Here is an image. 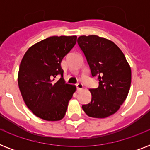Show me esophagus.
Here are the masks:
<instances>
[{
	"instance_id": "esophagus-1",
	"label": "esophagus",
	"mask_w": 150,
	"mask_h": 150,
	"mask_svg": "<svg viewBox=\"0 0 150 150\" xmlns=\"http://www.w3.org/2000/svg\"><path fill=\"white\" fill-rule=\"evenodd\" d=\"M76 87H77L78 91H79V90L83 89V85L82 83H78V84H76Z\"/></svg>"
}]
</instances>
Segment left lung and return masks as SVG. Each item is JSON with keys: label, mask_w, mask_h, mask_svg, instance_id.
<instances>
[{"label": "left lung", "mask_w": 150, "mask_h": 150, "mask_svg": "<svg viewBox=\"0 0 150 150\" xmlns=\"http://www.w3.org/2000/svg\"><path fill=\"white\" fill-rule=\"evenodd\" d=\"M92 76H98L99 86L89 89L91 102L82 105L89 117L105 118L115 114L128 96L132 81L131 67L117 46L103 37L90 35L78 38Z\"/></svg>", "instance_id": "8db88e82"}]
</instances>
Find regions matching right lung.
<instances>
[{
    "mask_svg": "<svg viewBox=\"0 0 150 150\" xmlns=\"http://www.w3.org/2000/svg\"><path fill=\"white\" fill-rule=\"evenodd\" d=\"M76 40V36H50L30 47L22 57L18 87L27 107L40 118L56 121L65 115L76 87L65 83L61 63Z\"/></svg>",
    "mask_w": 150,
    "mask_h": 150,
    "instance_id": "add662e5",
    "label": "right lung"
}]
</instances>
